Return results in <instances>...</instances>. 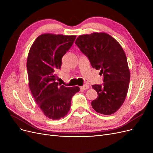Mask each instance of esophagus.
<instances>
[{
  "label": "esophagus",
  "mask_w": 153,
  "mask_h": 153,
  "mask_svg": "<svg viewBox=\"0 0 153 153\" xmlns=\"http://www.w3.org/2000/svg\"><path fill=\"white\" fill-rule=\"evenodd\" d=\"M80 89H82V90H86V89H88L89 88V87L87 85H83V86L80 87Z\"/></svg>",
  "instance_id": "obj_1"
}]
</instances>
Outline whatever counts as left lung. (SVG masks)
<instances>
[{"instance_id": "8db88e82", "label": "left lung", "mask_w": 153, "mask_h": 153, "mask_svg": "<svg viewBox=\"0 0 153 153\" xmlns=\"http://www.w3.org/2000/svg\"><path fill=\"white\" fill-rule=\"evenodd\" d=\"M75 44L93 68L101 70L104 83L92 87L98 96L91 104L96 112L112 114L122 106L128 90L130 71L122 46L111 36L93 33L79 36Z\"/></svg>"}]
</instances>
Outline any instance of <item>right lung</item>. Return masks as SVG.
<instances>
[{
  "label": "right lung",
  "instance_id": "add662e5",
  "mask_svg": "<svg viewBox=\"0 0 153 153\" xmlns=\"http://www.w3.org/2000/svg\"><path fill=\"white\" fill-rule=\"evenodd\" d=\"M76 36L43 34L36 39L29 51L27 68L29 87L36 103L47 117L59 120L68 114L72 97L78 87H66L56 82V71L61 69L62 57Z\"/></svg>",
  "mask_w": 153,
  "mask_h": 153
}]
</instances>
